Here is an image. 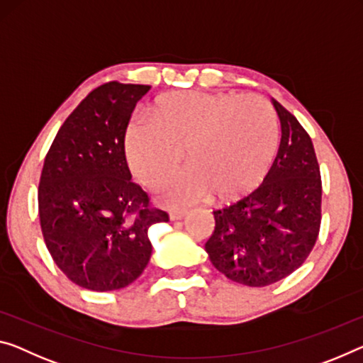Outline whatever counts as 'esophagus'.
I'll use <instances>...</instances> for the list:
<instances>
[{
	"label": "esophagus",
	"instance_id": "obj_1",
	"mask_svg": "<svg viewBox=\"0 0 363 363\" xmlns=\"http://www.w3.org/2000/svg\"><path fill=\"white\" fill-rule=\"evenodd\" d=\"M186 217V213H170L169 214V219L170 220H182V219H185Z\"/></svg>",
	"mask_w": 363,
	"mask_h": 363
}]
</instances>
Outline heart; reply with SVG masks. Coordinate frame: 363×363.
<instances>
[{
  "mask_svg": "<svg viewBox=\"0 0 363 363\" xmlns=\"http://www.w3.org/2000/svg\"><path fill=\"white\" fill-rule=\"evenodd\" d=\"M152 118L131 116L123 149L131 175L143 186H152L180 162L186 147L189 165L155 186L157 201L169 209L213 194L220 203H235L263 185L274 165L277 120L258 96L170 92L155 100Z\"/></svg>",
  "mask_w": 363,
  "mask_h": 363,
  "instance_id": "1",
  "label": "heart"
}]
</instances>
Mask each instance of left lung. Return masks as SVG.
<instances>
[{
  "label": "left lung",
  "instance_id": "left-lung-1",
  "mask_svg": "<svg viewBox=\"0 0 363 363\" xmlns=\"http://www.w3.org/2000/svg\"><path fill=\"white\" fill-rule=\"evenodd\" d=\"M281 121L274 165L256 191L214 211L206 253L217 271L250 287L274 284L302 266L321 222V178L313 143L292 113L271 99Z\"/></svg>",
  "mask_w": 363,
  "mask_h": 363
}]
</instances>
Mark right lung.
Listing matches in <instances>:
<instances>
[{"mask_svg":"<svg viewBox=\"0 0 363 363\" xmlns=\"http://www.w3.org/2000/svg\"><path fill=\"white\" fill-rule=\"evenodd\" d=\"M150 86L108 82L60 128L38 186L42 233L55 263L77 286L107 292L143 274L149 228L169 220L131 182L123 133Z\"/></svg>","mask_w":363,"mask_h":363,"instance_id":"1","label":"right lung"}]
</instances>
